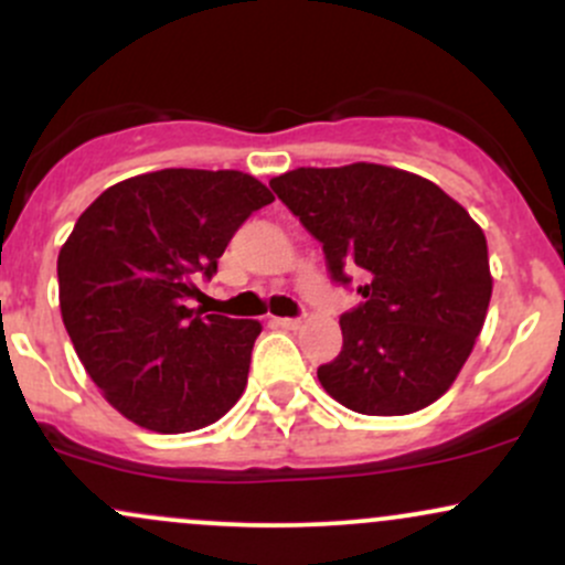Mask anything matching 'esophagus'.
Listing matches in <instances>:
<instances>
[{"label": "esophagus", "instance_id": "esophagus-1", "mask_svg": "<svg viewBox=\"0 0 565 565\" xmlns=\"http://www.w3.org/2000/svg\"><path fill=\"white\" fill-rule=\"evenodd\" d=\"M271 323L277 326V329H285V331H296L301 326V318H275Z\"/></svg>", "mask_w": 565, "mask_h": 565}]
</instances>
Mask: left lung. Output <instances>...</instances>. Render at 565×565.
Instances as JSON below:
<instances>
[{"label":"left lung","mask_w":565,"mask_h":565,"mask_svg":"<svg viewBox=\"0 0 565 565\" xmlns=\"http://www.w3.org/2000/svg\"><path fill=\"white\" fill-rule=\"evenodd\" d=\"M269 185L323 242L329 271L363 269L339 318L342 353L318 369L333 402L412 415L450 391L484 326L493 275L479 223L439 185L382 163L299 167Z\"/></svg>","instance_id":"obj_1"}]
</instances>
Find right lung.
Wrapping results in <instances>:
<instances>
[{
    "label": "right lung",
    "instance_id": "1",
    "mask_svg": "<svg viewBox=\"0 0 565 565\" xmlns=\"http://www.w3.org/2000/svg\"><path fill=\"white\" fill-rule=\"evenodd\" d=\"M275 202L236 169H159L107 188L58 253V307L90 380L126 420L185 434L245 393L258 320L185 307L236 228Z\"/></svg>",
    "mask_w": 565,
    "mask_h": 565
}]
</instances>
